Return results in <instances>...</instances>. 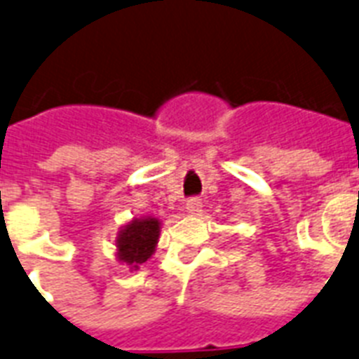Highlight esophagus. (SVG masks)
<instances>
[{"mask_svg": "<svg viewBox=\"0 0 359 359\" xmlns=\"http://www.w3.org/2000/svg\"><path fill=\"white\" fill-rule=\"evenodd\" d=\"M201 208H203V201L199 197H189L188 203H186V210L189 214H199Z\"/></svg>", "mask_w": 359, "mask_h": 359, "instance_id": "obj_1", "label": "esophagus"}]
</instances>
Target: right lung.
Instances as JSON below:
<instances>
[{"instance_id": "add662e5", "label": "right lung", "mask_w": 359, "mask_h": 359, "mask_svg": "<svg viewBox=\"0 0 359 359\" xmlns=\"http://www.w3.org/2000/svg\"><path fill=\"white\" fill-rule=\"evenodd\" d=\"M160 223L158 219H134L125 226L118 238L119 260L127 262L133 267L147 262L154 252V245L158 241Z\"/></svg>"}]
</instances>
